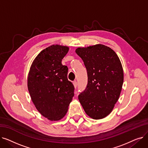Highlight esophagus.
<instances>
[{
  "label": "esophagus",
  "instance_id": "esophagus-1",
  "mask_svg": "<svg viewBox=\"0 0 148 148\" xmlns=\"http://www.w3.org/2000/svg\"><path fill=\"white\" fill-rule=\"evenodd\" d=\"M73 85H74V88L75 89L76 88H77V82H73Z\"/></svg>",
  "mask_w": 148,
  "mask_h": 148
}]
</instances>
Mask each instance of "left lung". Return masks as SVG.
Masks as SVG:
<instances>
[{"mask_svg":"<svg viewBox=\"0 0 148 148\" xmlns=\"http://www.w3.org/2000/svg\"><path fill=\"white\" fill-rule=\"evenodd\" d=\"M75 53L83 60L88 77L79 101L90 118L103 119L110 114L120 97L123 82L121 62L111 48L100 44L78 47Z\"/></svg>","mask_w":148,"mask_h":148,"instance_id":"left-lung-1","label":"left lung"}]
</instances>
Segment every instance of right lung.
<instances>
[{"instance_id":"right-lung-1","label":"right lung","mask_w":148,"mask_h":148,"mask_svg":"<svg viewBox=\"0 0 148 148\" xmlns=\"http://www.w3.org/2000/svg\"><path fill=\"white\" fill-rule=\"evenodd\" d=\"M68 46L52 45L42 50L30 66L27 88L37 110L51 121H58L66 114L74 96V86L67 78L68 68L62 60Z\"/></svg>"}]
</instances>
